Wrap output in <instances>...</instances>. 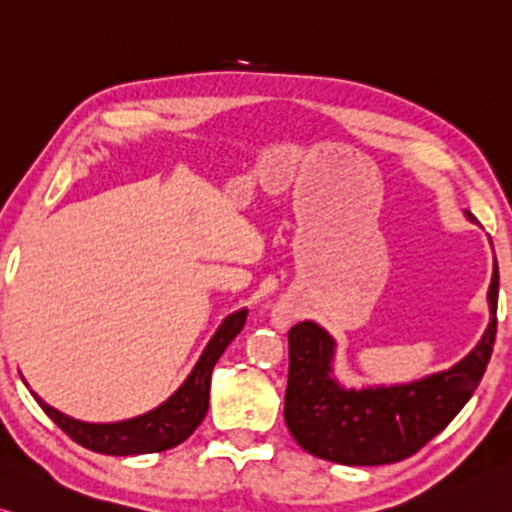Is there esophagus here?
<instances>
[{
  "instance_id": "34e87169",
  "label": "esophagus",
  "mask_w": 512,
  "mask_h": 512,
  "mask_svg": "<svg viewBox=\"0 0 512 512\" xmlns=\"http://www.w3.org/2000/svg\"><path fill=\"white\" fill-rule=\"evenodd\" d=\"M290 320H293V316H290L288 309H274L272 311V325L277 329H286L290 325Z\"/></svg>"
}]
</instances>
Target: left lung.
<instances>
[{
    "instance_id": "8db88e82",
    "label": "left lung",
    "mask_w": 512,
    "mask_h": 512,
    "mask_svg": "<svg viewBox=\"0 0 512 512\" xmlns=\"http://www.w3.org/2000/svg\"><path fill=\"white\" fill-rule=\"evenodd\" d=\"M497 300L499 267L494 261L487 290L490 325L476 348L448 371L391 387H341L332 371L334 338L316 322H297L288 332L283 407L290 435L304 451L338 465L373 467L410 458L455 419L481 382L497 336Z\"/></svg>"
}]
</instances>
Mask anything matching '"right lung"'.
<instances>
[{
	"label": "right lung",
	"instance_id": "add662e5",
	"mask_svg": "<svg viewBox=\"0 0 512 512\" xmlns=\"http://www.w3.org/2000/svg\"><path fill=\"white\" fill-rule=\"evenodd\" d=\"M247 309H240L226 316L203 355L196 361L187 380L157 405L155 410L139 414L135 419H125L116 423H86L73 416L61 414L41 400L34 393L36 403L43 412L66 432V435L89 451L102 455H141V453H160L167 448L183 444L192 432L199 428L203 416L208 412L210 400V375L217 359L229 348V343L245 327Z\"/></svg>",
	"mask_w": 512,
	"mask_h": 512
}]
</instances>
